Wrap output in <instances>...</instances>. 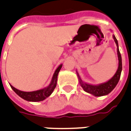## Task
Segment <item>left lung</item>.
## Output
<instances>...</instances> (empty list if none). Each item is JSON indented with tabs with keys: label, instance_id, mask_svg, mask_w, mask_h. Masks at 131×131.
Masks as SVG:
<instances>
[{
	"label": "left lung",
	"instance_id": "obj_1",
	"mask_svg": "<svg viewBox=\"0 0 131 131\" xmlns=\"http://www.w3.org/2000/svg\"><path fill=\"white\" fill-rule=\"evenodd\" d=\"M113 38L115 41L116 46H117V54L118 57V67L117 70L115 74L113 77L110 79L107 82H104L102 83L98 84V85H92V84L88 83L82 81L79 73L77 70V74L79 79L80 85L81 86L85 92H88L89 94H92L94 96H106L109 94L110 92H112V90L117 85V83L119 81L120 75H121L122 70V57L119 50V46H118V42L116 39V37L114 35H113Z\"/></svg>",
	"mask_w": 131,
	"mask_h": 131
}]
</instances>
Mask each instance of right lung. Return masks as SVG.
<instances>
[{
	"instance_id": "1",
	"label": "right lung",
	"mask_w": 131,
	"mask_h": 131,
	"mask_svg": "<svg viewBox=\"0 0 131 131\" xmlns=\"http://www.w3.org/2000/svg\"><path fill=\"white\" fill-rule=\"evenodd\" d=\"M62 65L63 64H60L57 67V68L55 70L54 74H53V76H52L50 84L47 87H46L43 89L33 91V92H23V91L19 90L13 87L11 84L9 85L12 90L24 100L29 101V102L42 101V100H45L46 98H47L48 97H49L52 94V93L53 92L54 88H56L57 83V77H58L59 71L62 68Z\"/></svg>"
}]
</instances>
